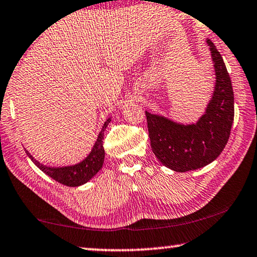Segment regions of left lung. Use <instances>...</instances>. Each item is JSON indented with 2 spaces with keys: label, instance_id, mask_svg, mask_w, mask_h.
<instances>
[{
  "label": "left lung",
  "instance_id": "obj_1",
  "mask_svg": "<svg viewBox=\"0 0 257 257\" xmlns=\"http://www.w3.org/2000/svg\"><path fill=\"white\" fill-rule=\"evenodd\" d=\"M215 87L205 113L196 124L182 125L146 111L153 153L162 165L184 173L214 161L227 144L234 120V94L221 54L211 40Z\"/></svg>",
  "mask_w": 257,
  "mask_h": 257
}]
</instances>
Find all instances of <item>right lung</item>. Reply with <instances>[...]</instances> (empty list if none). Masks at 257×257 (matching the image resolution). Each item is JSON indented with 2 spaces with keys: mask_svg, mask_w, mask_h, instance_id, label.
Here are the masks:
<instances>
[{
  "mask_svg": "<svg viewBox=\"0 0 257 257\" xmlns=\"http://www.w3.org/2000/svg\"><path fill=\"white\" fill-rule=\"evenodd\" d=\"M111 121V118H109L105 122H104L103 127L99 132L97 140L92 147L87 158H85L82 162L77 163L74 166L68 167H47L44 166L42 163H39L37 160L33 159V156L29 153L28 151L27 154L30 159L35 162V165L42 170V172L48 175L51 178H53L54 181L59 182V183L67 185V187H79L87 183L89 180H91L92 177L101 170L103 162H104V147H103V138H104V131H105L106 126Z\"/></svg>",
  "mask_w": 257,
  "mask_h": 257,
  "instance_id": "obj_1",
  "label": "right lung"
}]
</instances>
